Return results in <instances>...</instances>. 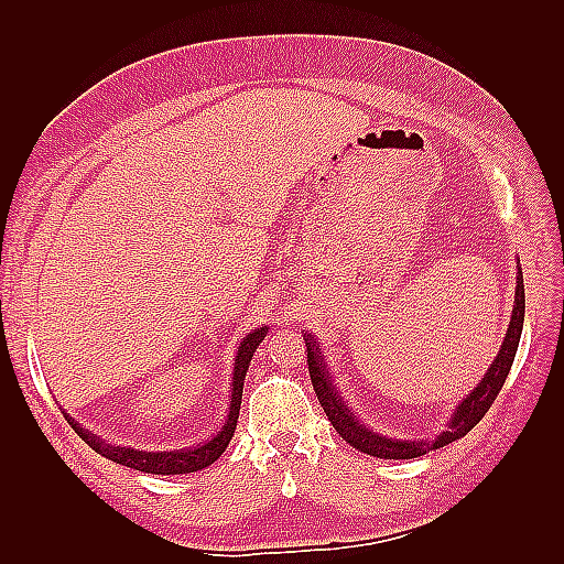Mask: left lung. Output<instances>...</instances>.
<instances>
[{
  "mask_svg": "<svg viewBox=\"0 0 564 564\" xmlns=\"http://www.w3.org/2000/svg\"><path fill=\"white\" fill-rule=\"evenodd\" d=\"M523 313H525V293H523V273L519 267L517 295H513V310H511V322H509L505 344H501V349L492 361V366H489L485 378L477 382V388L467 394L465 400H460L458 406H455L451 422L446 424V431H441V434L431 441H426V438H416V441L388 438V436L376 434V431L366 429L361 422H358V419H354V414L346 410V402H341V394L337 392V388L332 386L329 370L325 368V364H322L319 346L313 339V334H303L305 346H307L310 380H313V388H315L322 410H325L332 426L337 429V434L346 443H351V446L361 453L373 455V458H386V460L419 458V455H426L429 451L443 448V446H448V443L463 438L467 431H470L487 414L489 406H492V402L497 400L501 386H505V380H507L511 364H513V356H517L521 329H523Z\"/></svg>",
  "mask_w": 564,
  "mask_h": 564,
  "instance_id": "obj_1",
  "label": "left lung"
}]
</instances>
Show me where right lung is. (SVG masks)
Wrapping results in <instances>:
<instances>
[{
    "instance_id": "add662e5",
    "label": "right lung",
    "mask_w": 564,
    "mask_h": 564,
    "mask_svg": "<svg viewBox=\"0 0 564 564\" xmlns=\"http://www.w3.org/2000/svg\"><path fill=\"white\" fill-rule=\"evenodd\" d=\"M267 332H269V327L251 329L247 337L239 341V349H237V356H235V373H232V398H230V406H227L230 412H227L223 429L206 443H198V446L184 448V451H162V453L154 451V453H148V451H135V448H126V446H111V443L101 441L97 434H91V431L82 429L69 414H65L67 424L77 431L84 443H89L94 451L104 455V458H109L118 465L133 467V470L152 473V475H186V473L203 470V467H208L210 463L220 458V455L227 448V443H230V438L235 436L239 404H242L245 376L249 370L251 356H254L257 346L263 341V337H267Z\"/></svg>"
}]
</instances>
